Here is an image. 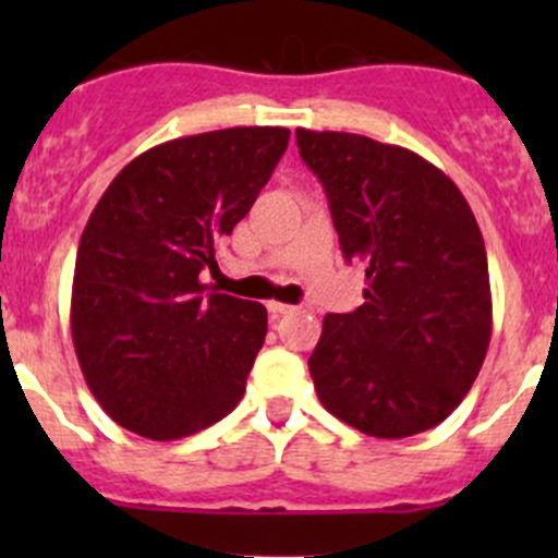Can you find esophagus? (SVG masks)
Returning a JSON list of instances; mask_svg holds the SVG:
<instances>
[{
    "mask_svg": "<svg viewBox=\"0 0 558 558\" xmlns=\"http://www.w3.org/2000/svg\"><path fill=\"white\" fill-rule=\"evenodd\" d=\"M269 313H272V315H286V313H291V311H294V307H291V305H283V302H269Z\"/></svg>",
    "mask_w": 558,
    "mask_h": 558,
    "instance_id": "obj_1",
    "label": "esophagus"
}]
</instances>
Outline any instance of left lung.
<instances>
[{
  "instance_id": "8db88e82",
  "label": "left lung",
  "mask_w": 558,
  "mask_h": 558,
  "mask_svg": "<svg viewBox=\"0 0 558 558\" xmlns=\"http://www.w3.org/2000/svg\"><path fill=\"white\" fill-rule=\"evenodd\" d=\"M342 256L362 262L364 305L329 313L307 359L320 404L380 440L432 429L459 408L492 340L483 234L432 161L364 134L296 129Z\"/></svg>"
}]
</instances>
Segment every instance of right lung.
<instances>
[{"label":"right lung","instance_id":"add662e5","mask_svg":"<svg viewBox=\"0 0 558 558\" xmlns=\"http://www.w3.org/2000/svg\"><path fill=\"white\" fill-rule=\"evenodd\" d=\"M234 126L145 150L94 207L72 278L83 378L123 429L180 440L232 413L267 335V307L202 283L289 145Z\"/></svg>","mask_w":558,"mask_h":558}]
</instances>
